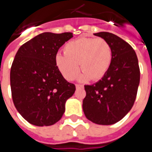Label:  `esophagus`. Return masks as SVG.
I'll list each match as a JSON object with an SVG mask.
<instances>
[{
  "label": "esophagus",
  "mask_w": 152,
  "mask_h": 152,
  "mask_svg": "<svg viewBox=\"0 0 152 152\" xmlns=\"http://www.w3.org/2000/svg\"><path fill=\"white\" fill-rule=\"evenodd\" d=\"M76 88H77V89H79V88H83V86L80 84H76Z\"/></svg>",
  "instance_id": "obj_1"
}]
</instances>
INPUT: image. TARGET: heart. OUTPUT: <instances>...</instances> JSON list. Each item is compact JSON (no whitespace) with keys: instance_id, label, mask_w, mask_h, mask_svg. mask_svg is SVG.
<instances>
[{"instance_id":"heart-1","label":"heart","mask_w":152,"mask_h":152,"mask_svg":"<svg viewBox=\"0 0 152 152\" xmlns=\"http://www.w3.org/2000/svg\"><path fill=\"white\" fill-rule=\"evenodd\" d=\"M112 61V49L103 38L83 37L69 42L64 47V54L57 53L55 63L67 80H73L79 72V65L83 72L79 80L85 81L102 78L108 71Z\"/></svg>"}]
</instances>
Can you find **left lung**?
<instances>
[{
	"instance_id": "8db88e82",
	"label": "left lung",
	"mask_w": 152,
	"mask_h": 152,
	"mask_svg": "<svg viewBox=\"0 0 152 152\" xmlns=\"http://www.w3.org/2000/svg\"><path fill=\"white\" fill-rule=\"evenodd\" d=\"M94 35L110 45L112 61L101 80L84 86L83 110L91 122L110 125L121 120L134 104L140 83L138 60L133 47L119 37L107 32Z\"/></svg>"
}]
</instances>
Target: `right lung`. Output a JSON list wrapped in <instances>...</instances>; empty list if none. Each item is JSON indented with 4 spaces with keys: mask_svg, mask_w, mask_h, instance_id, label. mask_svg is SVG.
Returning <instances> with one entry per match:
<instances>
[{
    "mask_svg": "<svg viewBox=\"0 0 152 152\" xmlns=\"http://www.w3.org/2000/svg\"><path fill=\"white\" fill-rule=\"evenodd\" d=\"M72 33H43L19 47L10 69L15 106L23 118L36 126L58 122L75 85L66 81L55 63L60 47Z\"/></svg>",
    "mask_w": 152,
    "mask_h": 152,
    "instance_id": "add662e5",
    "label": "right lung"
}]
</instances>
